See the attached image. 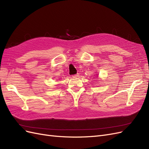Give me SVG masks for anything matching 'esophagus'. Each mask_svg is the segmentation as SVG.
<instances>
[{"label":"esophagus","mask_w":149,"mask_h":149,"mask_svg":"<svg viewBox=\"0 0 149 149\" xmlns=\"http://www.w3.org/2000/svg\"><path fill=\"white\" fill-rule=\"evenodd\" d=\"M79 73H77V74H74V75L73 76V77H74V78H77V77H79Z\"/></svg>","instance_id":"esophagus-1"}]
</instances>
